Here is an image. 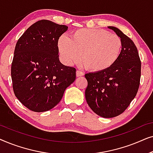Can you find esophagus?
Wrapping results in <instances>:
<instances>
[{
    "instance_id": "34e87169",
    "label": "esophagus",
    "mask_w": 153,
    "mask_h": 153,
    "mask_svg": "<svg viewBox=\"0 0 153 153\" xmlns=\"http://www.w3.org/2000/svg\"><path fill=\"white\" fill-rule=\"evenodd\" d=\"M76 77H79V76H81L83 75V73L82 72H81V71H79L77 70L76 72Z\"/></svg>"
}]
</instances>
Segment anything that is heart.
I'll use <instances>...</instances> for the list:
<instances>
[{"label":"heart","instance_id":"heart-1","mask_svg":"<svg viewBox=\"0 0 153 153\" xmlns=\"http://www.w3.org/2000/svg\"><path fill=\"white\" fill-rule=\"evenodd\" d=\"M122 40L115 34L99 28H81L75 30L71 38L60 37L58 48L62 62L67 65L80 60L88 70L102 72L111 67L118 60Z\"/></svg>","mask_w":153,"mask_h":153}]
</instances>
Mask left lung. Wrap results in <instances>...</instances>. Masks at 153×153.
Here are the masks:
<instances>
[{
    "label": "left lung",
    "instance_id": "left-lung-1",
    "mask_svg": "<svg viewBox=\"0 0 153 153\" xmlns=\"http://www.w3.org/2000/svg\"><path fill=\"white\" fill-rule=\"evenodd\" d=\"M122 40L116 62L107 70L85 74L88 86L85 97L90 108L103 118L124 112L137 95L140 84L141 63L134 43L120 29L108 26Z\"/></svg>",
    "mask_w": 153,
    "mask_h": 153
}]
</instances>
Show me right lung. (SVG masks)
I'll return each mask as SVG.
<instances>
[{"mask_svg": "<svg viewBox=\"0 0 153 153\" xmlns=\"http://www.w3.org/2000/svg\"><path fill=\"white\" fill-rule=\"evenodd\" d=\"M68 28L49 20L38 21L16 42L12 87L21 103L33 111L53 108L76 79V69L62 65L58 58V39Z\"/></svg>", "mask_w": 153, "mask_h": 153, "instance_id": "obj_1", "label": "right lung"}]
</instances>
